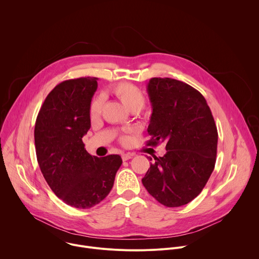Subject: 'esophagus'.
<instances>
[{
    "mask_svg": "<svg viewBox=\"0 0 259 259\" xmlns=\"http://www.w3.org/2000/svg\"><path fill=\"white\" fill-rule=\"evenodd\" d=\"M121 157H122L123 161H128L129 159H131L133 157V154H129V153L128 154H122Z\"/></svg>",
    "mask_w": 259,
    "mask_h": 259,
    "instance_id": "34e87169",
    "label": "esophagus"
}]
</instances>
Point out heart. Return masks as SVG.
<instances>
[{
  "label": "heart",
  "instance_id": "b5f03b06",
  "mask_svg": "<svg viewBox=\"0 0 259 259\" xmlns=\"http://www.w3.org/2000/svg\"><path fill=\"white\" fill-rule=\"evenodd\" d=\"M114 94L124 103V105L129 108L131 112H139L145 105V97L143 92L136 86L129 83H120L113 87ZM105 101L103 94L98 95L94 98L90 104V116L91 118H96L101 114V110ZM122 141H127V137L123 136Z\"/></svg>",
  "mask_w": 259,
  "mask_h": 259
}]
</instances>
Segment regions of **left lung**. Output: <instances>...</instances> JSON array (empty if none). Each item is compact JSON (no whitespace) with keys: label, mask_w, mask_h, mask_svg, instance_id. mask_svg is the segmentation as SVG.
Masks as SVG:
<instances>
[{"label":"left lung","mask_w":259,"mask_h":259,"mask_svg":"<svg viewBox=\"0 0 259 259\" xmlns=\"http://www.w3.org/2000/svg\"><path fill=\"white\" fill-rule=\"evenodd\" d=\"M153 113L147 145L164 142L166 154L154 156L142 184L159 203L179 207L204 189L216 162L217 128L204 96L192 86L170 78L147 84Z\"/></svg>","instance_id":"left-lung-1"}]
</instances>
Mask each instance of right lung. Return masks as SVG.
<instances>
[{"mask_svg": "<svg viewBox=\"0 0 259 259\" xmlns=\"http://www.w3.org/2000/svg\"><path fill=\"white\" fill-rule=\"evenodd\" d=\"M97 80L85 77L58 84L46 97L34 126L36 160L44 178L60 200L78 209L100 203L122 165L119 155L91 156L82 140L91 127Z\"/></svg>", "mask_w": 259, "mask_h": 259, "instance_id": "obj_1", "label": "right lung"}]
</instances>
